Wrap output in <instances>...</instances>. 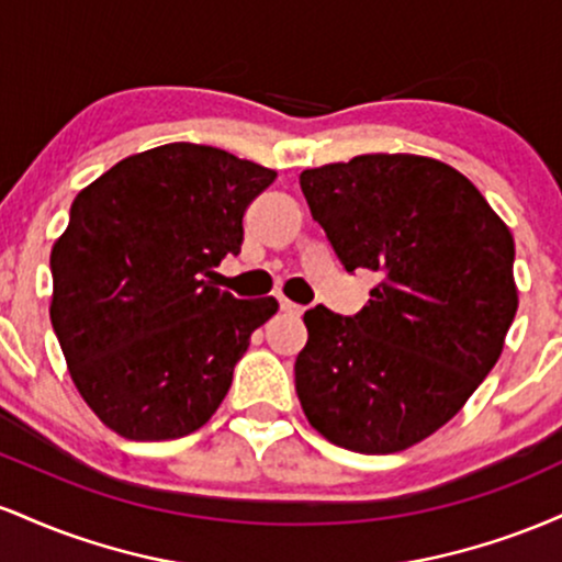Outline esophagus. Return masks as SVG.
I'll list each match as a JSON object with an SVG mask.
<instances>
[{"mask_svg": "<svg viewBox=\"0 0 562 562\" xmlns=\"http://www.w3.org/2000/svg\"><path fill=\"white\" fill-rule=\"evenodd\" d=\"M280 308H282V312H288V314H301L303 312V306H299V303H293L290 299H285V295H280Z\"/></svg>", "mask_w": 562, "mask_h": 562, "instance_id": "obj_1", "label": "esophagus"}]
</instances>
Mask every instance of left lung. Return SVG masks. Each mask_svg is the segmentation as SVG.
<instances>
[{"instance_id":"left-lung-1","label":"left lung","mask_w":562,"mask_h":562,"mask_svg":"<svg viewBox=\"0 0 562 562\" xmlns=\"http://www.w3.org/2000/svg\"><path fill=\"white\" fill-rule=\"evenodd\" d=\"M301 190L348 272L380 277L357 317L303 314V415L359 454L415 447L465 406L505 348L518 312L513 232L465 173L409 153L306 169Z\"/></svg>"}]
</instances>
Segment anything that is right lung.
<instances>
[{
	"instance_id": "1",
	"label": "right lung",
	"mask_w": 562,
	"mask_h": 562,
	"mask_svg": "<svg viewBox=\"0 0 562 562\" xmlns=\"http://www.w3.org/2000/svg\"><path fill=\"white\" fill-rule=\"evenodd\" d=\"M277 171L171 142L134 153L76 195L49 256V319L70 380L108 428L169 441L227 396L277 299H235L205 277L240 254L245 209Z\"/></svg>"
}]
</instances>
